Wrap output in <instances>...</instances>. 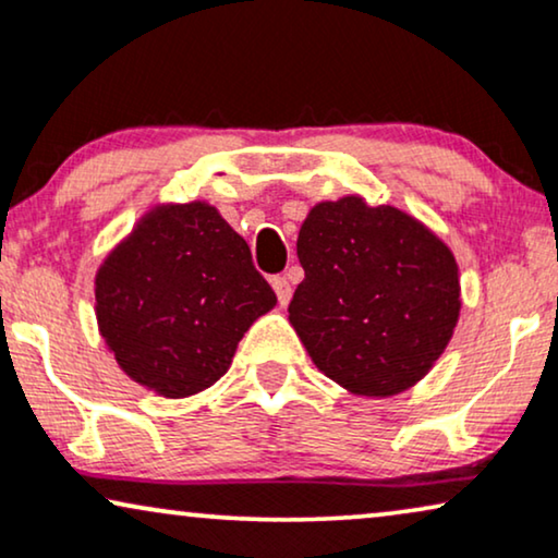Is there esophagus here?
I'll return each instance as SVG.
<instances>
[{"label":"esophagus","instance_id":"esophagus-1","mask_svg":"<svg viewBox=\"0 0 558 558\" xmlns=\"http://www.w3.org/2000/svg\"><path fill=\"white\" fill-rule=\"evenodd\" d=\"M271 287H274V292H277L279 305L287 307L289 300H292V281H289L287 277H274Z\"/></svg>","mask_w":558,"mask_h":558}]
</instances>
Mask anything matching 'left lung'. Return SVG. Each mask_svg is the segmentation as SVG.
<instances>
[{
  "label": "left lung",
  "mask_w": 558,
  "mask_h": 558,
  "mask_svg": "<svg viewBox=\"0 0 558 558\" xmlns=\"http://www.w3.org/2000/svg\"><path fill=\"white\" fill-rule=\"evenodd\" d=\"M296 256L305 279L289 323L328 379L385 400L430 372L459 323L461 284L453 251L425 222L345 194L310 209Z\"/></svg>",
  "instance_id": "1"
}]
</instances>
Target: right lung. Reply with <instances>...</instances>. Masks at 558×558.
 Returning <instances> with one entry per match:
<instances>
[{"label": "right lung", "instance_id": "1", "mask_svg": "<svg viewBox=\"0 0 558 558\" xmlns=\"http://www.w3.org/2000/svg\"><path fill=\"white\" fill-rule=\"evenodd\" d=\"M94 300L122 372L169 400L213 387L243 332L277 305L248 243L205 199L143 213L99 264Z\"/></svg>", "mask_w": 558, "mask_h": 558}]
</instances>
